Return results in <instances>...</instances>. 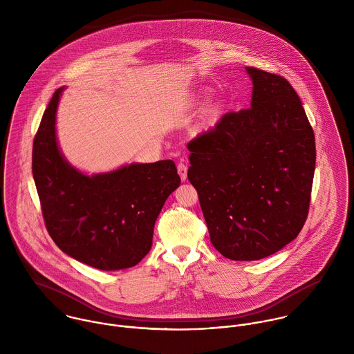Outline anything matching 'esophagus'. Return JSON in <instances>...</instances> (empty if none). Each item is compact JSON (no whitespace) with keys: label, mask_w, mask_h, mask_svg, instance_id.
<instances>
[{"label":"esophagus","mask_w":354,"mask_h":354,"mask_svg":"<svg viewBox=\"0 0 354 354\" xmlns=\"http://www.w3.org/2000/svg\"><path fill=\"white\" fill-rule=\"evenodd\" d=\"M177 170H178V174L181 177V181H185L187 180V174H188V167L185 163L180 162L178 166H177Z\"/></svg>","instance_id":"esophagus-1"}]
</instances>
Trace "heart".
Segmentation results:
<instances>
[{
	"instance_id": "1",
	"label": "heart",
	"mask_w": 354,
	"mask_h": 354,
	"mask_svg": "<svg viewBox=\"0 0 354 354\" xmlns=\"http://www.w3.org/2000/svg\"><path fill=\"white\" fill-rule=\"evenodd\" d=\"M201 98H202V97H194V102L198 103ZM218 115H219V109H218L216 106H212V107H209V109L207 110V118H208L209 121H216Z\"/></svg>"
}]
</instances>
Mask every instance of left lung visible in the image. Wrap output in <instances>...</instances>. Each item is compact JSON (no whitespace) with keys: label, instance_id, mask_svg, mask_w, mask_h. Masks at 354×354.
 <instances>
[{"label":"left lung","instance_id":"8db88e82","mask_svg":"<svg viewBox=\"0 0 354 354\" xmlns=\"http://www.w3.org/2000/svg\"><path fill=\"white\" fill-rule=\"evenodd\" d=\"M251 107L226 113L188 143L209 239L232 260H260L293 241L308 216L315 173L313 129L282 76L247 66Z\"/></svg>","mask_w":354,"mask_h":354}]
</instances>
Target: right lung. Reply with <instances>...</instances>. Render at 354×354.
Instances as JSON below:
<instances>
[{
  "label": "right lung",
  "instance_id": "1",
  "mask_svg": "<svg viewBox=\"0 0 354 354\" xmlns=\"http://www.w3.org/2000/svg\"><path fill=\"white\" fill-rule=\"evenodd\" d=\"M53 94L32 145V176L46 229L62 252L103 271L136 266L152 245L155 221L181 178L170 159L87 176L57 145Z\"/></svg>",
  "mask_w": 354,
  "mask_h": 354
}]
</instances>
